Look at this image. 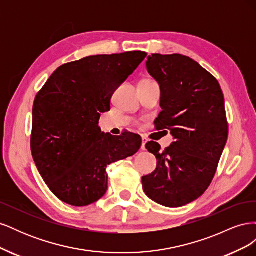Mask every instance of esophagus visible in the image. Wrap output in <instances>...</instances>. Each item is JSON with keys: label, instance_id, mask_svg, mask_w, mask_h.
I'll list each match as a JSON object with an SVG mask.
<instances>
[{"label": "esophagus", "instance_id": "esophagus-1", "mask_svg": "<svg viewBox=\"0 0 256 256\" xmlns=\"http://www.w3.org/2000/svg\"><path fill=\"white\" fill-rule=\"evenodd\" d=\"M146 143H147V138H144V136H142V145H141V150H145V145H146Z\"/></svg>", "mask_w": 256, "mask_h": 256}]
</instances>
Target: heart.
<instances>
[{
    "label": "heart",
    "instance_id": "heart-1",
    "mask_svg": "<svg viewBox=\"0 0 256 256\" xmlns=\"http://www.w3.org/2000/svg\"><path fill=\"white\" fill-rule=\"evenodd\" d=\"M143 81H145V80H143Z\"/></svg>",
    "mask_w": 256,
    "mask_h": 256
}]
</instances>
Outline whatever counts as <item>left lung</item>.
<instances>
[{
    "instance_id": "left-lung-1",
    "label": "left lung",
    "mask_w": 256,
    "mask_h": 256,
    "mask_svg": "<svg viewBox=\"0 0 256 256\" xmlns=\"http://www.w3.org/2000/svg\"><path fill=\"white\" fill-rule=\"evenodd\" d=\"M146 67L160 85L162 111L157 130L171 131L174 142L161 152L154 171L142 177L145 194L166 207H180L200 198L212 184L228 141V124L220 84L196 60L182 54H152Z\"/></svg>"
}]
</instances>
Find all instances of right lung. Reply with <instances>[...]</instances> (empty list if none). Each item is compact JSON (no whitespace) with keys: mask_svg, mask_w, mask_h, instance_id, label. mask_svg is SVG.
Here are the masks:
<instances>
[{"mask_svg":"<svg viewBox=\"0 0 256 256\" xmlns=\"http://www.w3.org/2000/svg\"><path fill=\"white\" fill-rule=\"evenodd\" d=\"M146 56L129 51L70 62L37 92L30 150L42 180L62 202L78 207L95 203L108 189L106 166L140 150V136L102 134L98 120L110 110L115 90Z\"/></svg>","mask_w":256,"mask_h":256,"instance_id":"obj_1","label":"right lung"}]
</instances>
